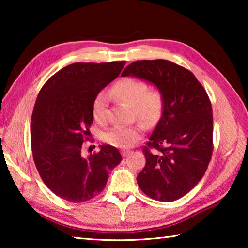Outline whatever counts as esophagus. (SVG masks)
<instances>
[{"instance_id": "1", "label": "esophagus", "mask_w": 248, "mask_h": 248, "mask_svg": "<svg viewBox=\"0 0 248 248\" xmlns=\"http://www.w3.org/2000/svg\"><path fill=\"white\" fill-rule=\"evenodd\" d=\"M121 154H123L124 157H127V156H129L130 154H131V152H130V151H123V153H121Z\"/></svg>"}]
</instances>
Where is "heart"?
<instances>
[{"label": "heart", "instance_id": "obj_1", "mask_svg": "<svg viewBox=\"0 0 248 248\" xmlns=\"http://www.w3.org/2000/svg\"><path fill=\"white\" fill-rule=\"evenodd\" d=\"M111 96L132 106L137 118L144 123H153L161 115L163 107L162 95L157 91H148V85L140 79L125 78L117 82L111 90ZM108 96L99 93L93 103V118L98 124L107 119ZM142 127H114L103 133V140L107 144L119 149H129L140 139Z\"/></svg>", "mask_w": 248, "mask_h": 248}]
</instances>
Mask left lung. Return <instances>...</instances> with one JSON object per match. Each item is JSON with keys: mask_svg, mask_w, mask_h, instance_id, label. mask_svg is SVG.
<instances>
[{"mask_svg": "<svg viewBox=\"0 0 248 248\" xmlns=\"http://www.w3.org/2000/svg\"><path fill=\"white\" fill-rule=\"evenodd\" d=\"M121 75L153 84L163 99L161 119L143 148L145 166L138 185L154 200L182 198L211 159L213 116L207 92L190 71L162 59L132 62Z\"/></svg>", "mask_w": 248, "mask_h": 248, "instance_id": "left-lung-1", "label": "left lung"}]
</instances>
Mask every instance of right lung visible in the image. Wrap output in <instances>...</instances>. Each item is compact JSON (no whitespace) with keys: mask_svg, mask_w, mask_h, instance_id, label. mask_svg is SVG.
Listing matches in <instances>:
<instances>
[{"mask_svg":"<svg viewBox=\"0 0 248 248\" xmlns=\"http://www.w3.org/2000/svg\"><path fill=\"white\" fill-rule=\"evenodd\" d=\"M124 61L70 64L53 74L36 99L31 115L32 157L43 182L70 202H84L106 186L109 173L121 162L115 146L82 155L93 124V103L118 77Z\"/></svg>","mask_w":248,"mask_h":248,"instance_id":"obj_1","label":"right lung"}]
</instances>
